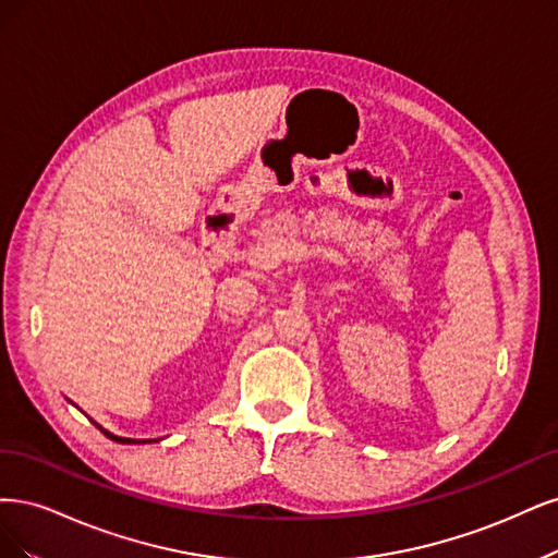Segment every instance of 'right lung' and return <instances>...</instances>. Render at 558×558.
Segmentation results:
<instances>
[{
    "instance_id": "obj_1",
    "label": "right lung",
    "mask_w": 558,
    "mask_h": 558,
    "mask_svg": "<svg viewBox=\"0 0 558 558\" xmlns=\"http://www.w3.org/2000/svg\"><path fill=\"white\" fill-rule=\"evenodd\" d=\"M95 426L101 430V434L106 436V438H111V440H116V442H122V445H146V442H153V440H136V438H120V436H116V434H111V430H106L101 424H97L95 422Z\"/></svg>"
}]
</instances>
